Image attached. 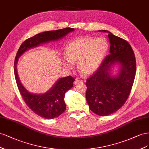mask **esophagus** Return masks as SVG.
<instances>
[{
	"instance_id": "34e87169",
	"label": "esophagus",
	"mask_w": 149,
	"mask_h": 149,
	"mask_svg": "<svg viewBox=\"0 0 149 149\" xmlns=\"http://www.w3.org/2000/svg\"><path fill=\"white\" fill-rule=\"evenodd\" d=\"M82 80H79V79H75V80L74 81V85H77V84H79V83H82Z\"/></svg>"
}]
</instances>
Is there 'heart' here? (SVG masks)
Segmentation results:
<instances>
[{"label": "heart", "mask_w": 149, "mask_h": 149, "mask_svg": "<svg viewBox=\"0 0 149 149\" xmlns=\"http://www.w3.org/2000/svg\"><path fill=\"white\" fill-rule=\"evenodd\" d=\"M109 45L102 37H83L69 42L65 49L63 64L70 67L77 63V69L84 76L91 75L97 70L107 54Z\"/></svg>", "instance_id": "b5f03b06"}]
</instances>
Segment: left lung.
Instances as JSON below:
<instances>
[{
  "label": "left lung",
  "instance_id": "8db88e82",
  "mask_svg": "<svg viewBox=\"0 0 149 149\" xmlns=\"http://www.w3.org/2000/svg\"><path fill=\"white\" fill-rule=\"evenodd\" d=\"M99 31L108 33L110 54L87 80L86 100L91 111L107 116L121 108L129 97L135 76L136 62L134 51L126 40L106 30Z\"/></svg>",
  "mask_w": 149,
  "mask_h": 149
}]
</instances>
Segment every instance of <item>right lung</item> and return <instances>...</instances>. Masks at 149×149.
I'll list each match as a JSON object with an SVG mask.
<instances>
[{
  "instance_id": "right-lung-1",
  "label": "right lung",
  "mask_w": 149,
  "mask_h": 149,
  "mask_svg": "<svg viewBox=\"0 0 149 149\" xmlns=\"http://www.w3.org/2000/svg\"><path fill=\"white\" fill-rule=\"evenodd\" d=\"M73 28L41 32L25 40L19 47L14 62V74L19 92L25 104L32 111L47 119L58 117L66 109L65 94L73 87L74 79L71 76L58 79L49 91L44 93H36L27 91L21 83L17 69L19 58L29 49L37 47L50 41H56L73 32Z\"/></svg>"
}]
</instances>
